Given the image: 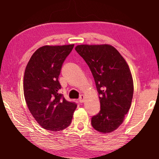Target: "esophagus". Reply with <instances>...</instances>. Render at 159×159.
Listing matches in <instances>:
<instances>
[{
  "mask_svg": "<svg viewBox=\"0 0 159 159\" xmlns=\"http://www.w3.org/2000/svg\"><path fill=\"white\" fill-rule=\"evenodd\" d=\"M79 102H80V103H83V102H84V100H85V96L83 95H80L79 99Z\"/></svg>",
  "mask_w": 159,
  "mask_h": 159,
  "instance_id": "34e87169",
  "label": "esophagus"
}]
</instances>
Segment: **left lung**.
I'll use <instances>...</instances> for the list:
<instances>
[{"instance_id":"left-lung-1","label":"left lung","mask_w":159,"mask_h":159,"mask_svg":"<svg viewBox=\"0 0 159 159\" xmlns=\"http://www.w3.org/2000/svg\"><path fill=\"white\" fill-rule=\"evenodd\" d=\"M75 50L89 66L99 93L100 111L91 118V124L102 133L114 131L122 124L133 99L128 64L110 45H79Z\"/></svg>"}]
</instances>
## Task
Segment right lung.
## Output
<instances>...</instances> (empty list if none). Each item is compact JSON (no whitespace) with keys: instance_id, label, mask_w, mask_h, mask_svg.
I'll list each match as a JSON object with an SVG mask.
<instances>
[{"instance_id":"right-lung-1","label":"right lung","mask_w":159,"mask_h":159,"mask_svg":"<svg viewBox=\"0 0 159 159\" xmlns=\"http://www.w3.org/2000/svg\"><path fill=\"white\" fill-rule=\"evenodd\" d=\"M74 46L45 45L35 52L26 65L24 76V95L27 107L38 123L52 132L62 130L71 124L76 109L59 90L58 79L64 60Z\"/></svg>"}]
</instances>
